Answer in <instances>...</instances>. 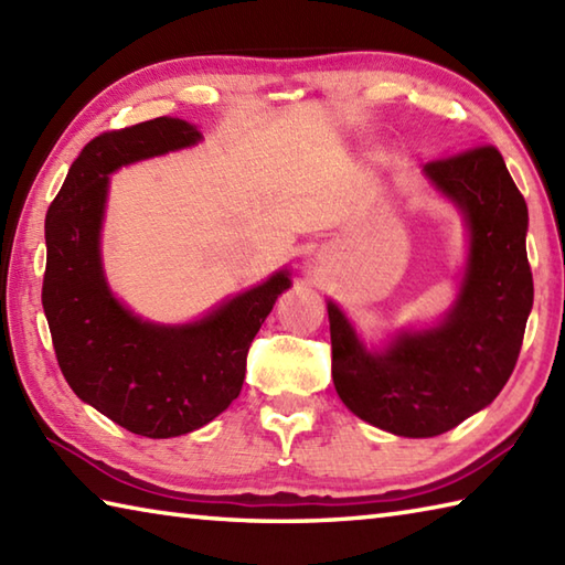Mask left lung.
I'll list each match as a JSON object with an SVG mask.
<instances>
[{"label":"left lung","instance_id":"obj_1","mask_svg":"<svg viewBox=\"0 0 565 565\" xmlns=\"http://www.w3.org/2000/svg\"><path fill=\"white\" fill-rule=\"evenodd\" d=\"M426 179L468 225L460 291L434 328L402 330L367 350L328 301L335 392L362 422L404 438L456 428L494 402L522 350L534 303L526 259L529 210L502 153L490 143L424 166Z\"/></svg>","mask_w":565,"mask_h":565}]
</instances>
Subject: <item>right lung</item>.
I'll return each mask as SVG.
<instances>
[{"label": "right lung", "instance_id": "1", "mask_svg": "<svg viewBox=\"0 0 565 565\" xmlns=\"http://www.w3.org/2000/svg\"><path fill=\"white\" fill-rule=\"evenodd\" d=\"M201 139L175 117L105 131L73 161L46 213L41 301L63 377L85 404L147 438L191 434L237 399L252 340L291 286L281 269L183 326L141 320L109 291L99 254L109 173Z\"/></svg>", "mask_w": 565, "mask_h": 565}]
</instances>
